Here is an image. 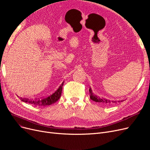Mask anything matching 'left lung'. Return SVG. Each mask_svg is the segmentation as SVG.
<instances>
[{"label": "left lung", "instance_id": "left-lung-1", "mask_svg": "<svg viewBox=\"0 0 150 150\" xmlns=\"http://www.w3.org/2000/svg\"><path fill=\"white\" fill-rule=\"evenodd\" d=\"M89 93H90V98L91 100H92L93 101L97 102V103H101L102 105H111L112 103H115L117 102V101H111L109 100H107L106 98H100L97 97V96L94 95V93L92 92V89L90 88H89ZM123 100H120L118 101V102H122L123 101Z\"/></svg>", "mask_w": 150, "mask_h": 150}]
</instances>
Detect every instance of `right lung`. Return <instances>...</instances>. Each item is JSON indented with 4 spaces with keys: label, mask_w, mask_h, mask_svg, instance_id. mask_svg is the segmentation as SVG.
<instances>
[{
    "label": "right lung",
    "mask_w": 150,
    "mask_h": 150,
    "mask_svg": "<svg viewBox=\"0 0 150 150\" xmlns=\"http://www.w3.org/2000/svg\"><path fill=\"white\" fill-rule=\"evenodd\" d=\"M64 81H63L61 84L59 86V88L53 92L52 95L46 97L45 98H42L41 99H35L32 100H28L27 99H21L22 101L28 103L31 105H34L35 106H45L47 105H50L55 102H57L61 97L62 86L64 84Z\"/></svg>",
    "instance_id": "1"
}]
</instances>
